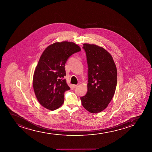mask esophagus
Returning <instances> with one entry per match:
<instances>
[{
	"mask_svg": "<svg viewBox=\"0 0 152 152\" xmlns=\"http://www.w3.org/2000/svg\"><path fill=\"white\" fill-rule=\"evenodd\" d=\"M72 86H73V87L74 88H77V87L78 86V85H73Z\"/></svg>",
	"mask_w": 152,
	"mask_h": 152,
	"instance_id": "esophagus-1",
	"label": "esophagus"
}]
</instances>
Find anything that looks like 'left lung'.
Masks as SVG:
<instances>
[{"label":"left lung","mask_w":152,"mask_h":152,"mask_svg":"<svg viewBox=\"0 0 152 152\" xmlns=\"http://www.w3.org/2000/svg\"><path fill=\"white\" fill-rule=\"evenodd\" d=\"M88 65V91L81 97L82 104L92 113L107 108L115 93L117 70L113 58L103 48L94 44H84Z\"/></svg>","instance_id":"obj_1"}]
</instances>
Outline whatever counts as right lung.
Returning a JSON list of instances; mask_svg holds the SVG:
<instances>
[{"instance_id": "1", "label": "right lung", "mask_w": 152, "mask_h": 152, "mask_svg": "<svg viewBox=\"0 0 152 152\" xmlns=\"http://www.w3.org/2000/svg\"><path fill=\"white\" fill-rule=\"evenodd\" d=\"M81 50L73 42H56L42 53L34 72L33 87L37 99L45 108L54 110L64 103L69 90L64 76L65 64L69 56Z\"/></svg>"}]
</instances>
